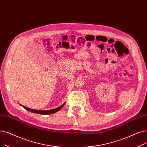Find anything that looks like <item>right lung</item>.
Returning a JSON list of instances; mask_svg holds the SVG:
<instances>
[{"mask_svg":"<svg viewBox=\"0 0 147 147\" xmlns=\"http://www.w3.org/2000/svg\"><path fill=\"white\" fill-rule=\"evenodd\" d=\"M65 102H64L63 103V105H60V107H57V108H55V109H50V110H36V109H30L29 108H27L26 107H24L23 105H22L20 104L21 106H22L24 109H26V110L27 111H30L31 113H36V114H41V115H48V114H53V113H56V112L59 111L60 109H61L63 107V106L65 105Z\"/></svg>","mask_w":147,"mask_h":147,"instance_id":"obj_1","label":"right lung"}]
</instances>
